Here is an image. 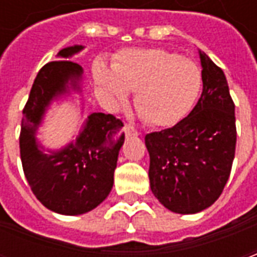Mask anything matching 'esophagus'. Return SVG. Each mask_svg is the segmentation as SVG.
Masks as SVG:
<instances>
[{"mask_svg": "<svg viewBox=\"0 0 257 257\" xmlns=\"http://www.w3.org/2000/svg\"><path fill=\"white\" fill-rule=\"evenodd\" d=\"M123 129H125V134L128 135H139V132L136 131V129L132 126V125H129V123H126L125 126H123Z\"/></svg>", "mask_w": 257, "mask_h": 257, "instance_id": "1", "label": "esophagus"}]
</instances>
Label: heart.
I'll return each mask as SVG.
<instances>
[{"label": "heart", "instance_id": "1", "mask_svg": "<svg viewBox=\"0 0 257 257\" xmlns=\"http://www.w3.org/2000/svg\"><path fill=\"white\" fill-rule=\"evenodd\" d=\"M96 84L111 103L135 92V107L151 126H172L182 121L198 99L202 71L190 59L161 48L125 49L112 68L97 60L93 67Z\"/></svg>", "mask_w": 257, "mask_h": 257}]
</instances>
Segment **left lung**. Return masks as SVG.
<instances>
[{
    "label": "left lung",
    "instance_id": "1",
    "mask_svg": "<svg viewBox=\"0 0 257 257\" xmlns=\"http://www.w3.org/2000/svg\"><path fill=\"white\" fill-rule=\"evenodd\" d=\"M204 89L193 111L175 126L145 138L151 191L176 213H197L220 197L235 154L234 101L224 73L199 51Z\"/></svg>",
    "mask_w": 257,
    "mask_h": 257
}]
</instances>
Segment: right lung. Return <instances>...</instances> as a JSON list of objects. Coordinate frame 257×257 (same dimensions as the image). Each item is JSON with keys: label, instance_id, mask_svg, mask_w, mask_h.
<instances>
[{"label": "right lung", "instance_id": "add662e5", "mask_svg": "<svg viewBox=\"0 0 257 257\" xmlns=\"http://www.w3.org/2000/svg\"><path fill=\"white\" fill-rule=\"evenodd\" d=\"M82 48H64L58 56L70 58ZM81 74L82 68L66 59L49 62L38 71L23 108L19 136L23 172L31 191L44 206L62 215H81L106 199L125 139L121 119L93 112L75 143L51 154L38 149L36 131L47 107L67 90L68 81L77 86Z\"/></svg>", "mask_w": 257, "mask_h": 257}]
</instances>
